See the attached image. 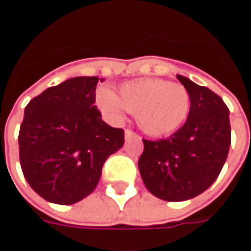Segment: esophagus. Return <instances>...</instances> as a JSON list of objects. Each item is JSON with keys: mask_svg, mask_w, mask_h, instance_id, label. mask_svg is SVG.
I'll return each instance as SVG.
<instances>
[{"mask_svg": "<svg viewBox=\"0 0 251 251\" xmlns=\"http://www.w3.org/2000/svg\"><path fill=\"white\" fill-rule=\"evenodd\" d=\"M136 136V133L133 130H130V129H126L125 130V138L127 140V138H131V137Z\"/></svg>", "mask_w": 251, "mask_h": 251, "instance_id": "34e87169", "label": "esophagus"}]
</instances>
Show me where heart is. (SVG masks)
Wrapping results in <instances>:
<instances>
[{
  "label": "heart",
  "mask_w": 251,
  "mask_h": 251,
  "mask_svg": "<svg viewBox=\"0 0 251 251\" xmlns=\"http://www.w3.org/2000/svg\"><path fill=\"white\" fill-rule=\"evenodd\" d=\"M97 103L109 120L120 122L129 111L136 114L137 124L147 134L163 137L184 124L191 97L183 84L145 77L121 84L118 95L107 88L99 90Z\"/></svg>",
  "instance_id": "obj_1"
}]
</instances>
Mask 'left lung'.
<instances>
[{"instance_id": "left-lung-1", "label": "left lung", "mask_w": 251, "mask_h": 251, "mask_svg": "<svg viewBox=\"0 0 251 251\" xmlns=\"http://www.w3.org/2000/svg\"><path fill=\"white\" fill-rule=\"evenodd\" d=\"M176 76L191 97L187 121L168 138L142 140L138 160L145 187L167 201H183L204 192L221 174L231 144L230 111L223 99L188 77Z\"/></svg>"}]
</instances>
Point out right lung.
I'll return each mask as SVG.
<instances>
[{
  "label": "right lung",
  "mask_w": 251,
  "mask_h": 251,
  "mask_svg": "<svg viewBox=\"0 0 251 251\" xmlns=\"http://www.w3.org/2000/svg\"><path fill=\"white\" fill-rule=\"evenodd\" d=\"M98 76H76L47 88L26 104L19 133L20 164L36 194L74 204L93 192L124 130L102 121L95 106Z\"/></svg>",
  "instance_id": "obj_1"
}]
</instances>
